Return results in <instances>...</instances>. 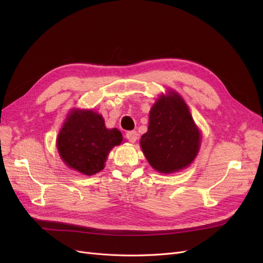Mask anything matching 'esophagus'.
Segmentation results:
<instances>
[{"label":"esophagus","mask_w":263,"mask_h":263,"mask_svg":"<svg viewBox=\"0 0 263 263\" xmlns=\"http://www.w3.org/2000/svg\"><path fill=\"white\" fill-rule=\"evenodd\" d=\"M126 137L129 142L135 143L137 140V133H136V131H128L126 133Z\"/></svg>","instance_id":"1"}]
</instances>
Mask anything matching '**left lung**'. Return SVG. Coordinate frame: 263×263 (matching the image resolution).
Listing matches in <instances>:
<instances>
[{
	"label": "left lung",
	"mask_w": 263,
	"mask_h": 263,
	"mask_svg": "<svg viewBox=\"0 0 263 263\" xmlns=\"http://www.w3.org/2000/svg\"><path fill=\"white\" fill-rule=\"evenodd\" d=\"M199 144L200 133L181 97L176 92L160 97L150 110L148 131L141 139L151 166L164 174L185 168L197 156Z\"/></svg>",
	"instance_id": "left-lung-1"
}]
</instances>
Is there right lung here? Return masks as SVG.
<instances>
[{"instance_id":"1","label":"right lung","mask_w":263,"mask_h":263,"mask_svg":"<svg viewBox=\"0 0 263 263\" xmlns=\"http://www.w3.org/2000/svg\"><path fill=\"white\" fill-rule=\"evenodd\" d=\"M121 142V132L107 130L101 115L76 109L60 131L58 149L69 167L91 176L104 168L109 150Z\"/></svg>"}]
</instances>
